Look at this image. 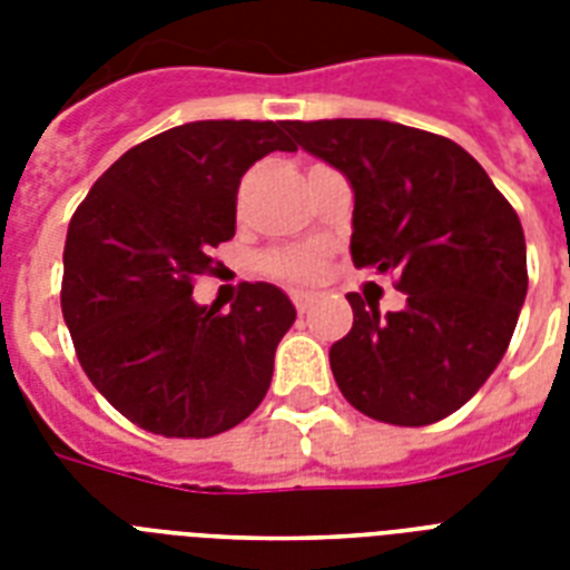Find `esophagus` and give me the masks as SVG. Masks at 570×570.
I'll return each instance as SVG.
<instances>
[{
  "label": "esophagus",
  "mask_w": 570,
  "mask_h": 570,
  "mask_svg": "<svg viewBox=\"0 0 570 570\" xmlns=\"http://www.w3.org/2000/svg\"><path fill=\"white\" fill-rule=\"evenodd\" d=\"M293 304L298 313H307L313 307V295L311 293H293Z\"/></svg>",
  "instance_id": "obj_1"
}]
</instances>
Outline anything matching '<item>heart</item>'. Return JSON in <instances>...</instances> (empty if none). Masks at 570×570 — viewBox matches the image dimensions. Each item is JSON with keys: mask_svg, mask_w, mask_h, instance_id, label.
Segmentation results:
<instances>
[{"mask_svg": "<svg viewBox=\"0 0 570 570\" xmlns=\"http://www.w3.org/2000/svg\"><path fill=\"white\" fill-rule=\"evenodd\" d=\"M320 266L322 254L316 248H277L263 257V272L286 284H311Z\"/></svg>", "mask_w": 570, "mask_h": 570, "instance_id": "1", "label": "heart"}]
</instances>
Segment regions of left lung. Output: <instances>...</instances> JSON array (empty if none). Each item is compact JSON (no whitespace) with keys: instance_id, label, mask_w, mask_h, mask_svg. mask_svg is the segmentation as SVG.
I'll use <instances>...</instances> for the list:
<instances>
[{"instance_id":"obj_1","label":"left lung","mask_w":570,"mask_h":570,"mask_svg":"<svg viewBox=\"0 0 570 570\" xmlns=\"http://www.w3.org/2000/svg\"><path fill=\"white\" fill-rule=\"evenodd\" d=\"M295 145L355 191L352 259L393 272L405 311L348 293L352 331L331 373L361 414L429 425L459 411L503 361L527 298V242L512 204L455 141L390 120H286Z\"/></svg>"}]
</instances>
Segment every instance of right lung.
Returning a JSON list of instances; mask_svg holds the SVG:
<instances>
[{
	"label": "right lung",
	"mask_w": 570,
	"mask_h": 570,
	"mask_svg": "<svg viewBox=\"0 0 570 570\" xmlns=\"http://www.w3.org/2000/svg\"><path fill=\"white\" fill-rule=\"evenodd\" d=\"M295 150L286 120H195L120 156L70 218L61 313L91 384L145 432L213 438L263 402L295 307L242 284L230 311L191 298L236 233L242 174Z\"/></svg>",
	"instance_id": "add662e5"
}]
</instances>
